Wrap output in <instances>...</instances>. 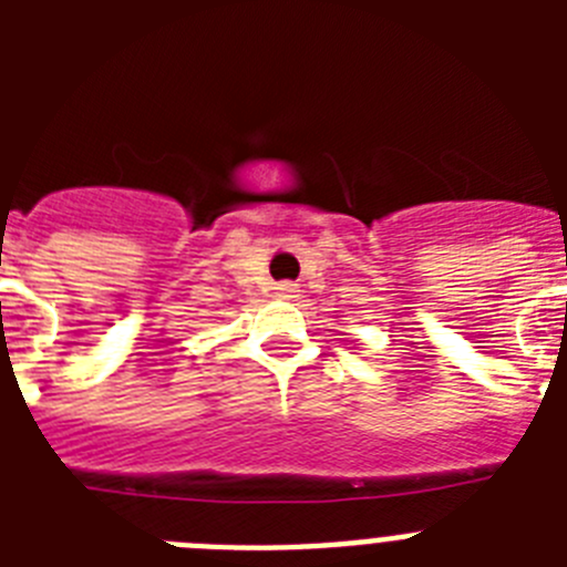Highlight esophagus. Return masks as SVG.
Listing matches in <instances>:
<instances>
[{
	"label": "esophagus",
	"instance_id": "34e87169",
	"mask_svg": "<svg viewBox=\"0 0 567 567\" xmlns=\"http://www.w3.org/2000/svg\"><path fill=\"white\" fill-rule=\"evenodd\" d=\"M278 298H284V300H292V298H298V287H295V284H289V280H284V284H278Z\"/></svg>",
	"mask_w": 567,
	"mask_h": 567
}]
</instances>
